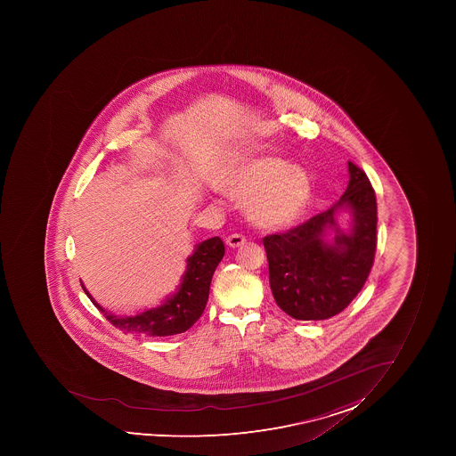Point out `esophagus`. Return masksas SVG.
I'll list each match as a JSON object with an SVG mask.
<instances>
[{
  "instance_id": "34e87169",
  "label": "esophagus",
  "mask_w": 456,
  "mask_h": 456,
  "mask_svg": "<svg viewBox=\"0 0 456 456\" xmlns=\"http://www.w3.org/2000/svg\"><path fill=\"white\" fill-rule=\"evenodd\" d=\"M245 236L240 235V233H233V235L227 236V240H225V242H227V245L229 247H232V248H236V247H240V245L245 244Z\"/></svg>"
}]
</instances>
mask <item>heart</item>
<instances>
[{
	"label": "heart",
	"instance_id": "obj_1",
	"mask_svg": "<svg viewBox=\"0 0 456 456\" xmlns=\"http://www.w3.org/2000/svg\"><path fill=\"white\" fill-rule=\"evenodd\" d=\"M238 198H248V214L257 224L280 229L297 220L311 199V178L300 167L276 156L248 159L227 181Z\"/></svg>",
	"mask_w": 456,
	"mask_h": 456
}]
</instances>
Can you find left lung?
I'll list each match as a JSON object with an SVG mask.
<instances>
[{
    "instance_id": "obj_1",
    "label": "left lung",
    "mask_w": 456,
    "mask_h": 456,
    "mask_svg": "<svg viewBox=\"0 0 456 456\" xmlns=\"http://www.w3.org/2000/svg\"><path fill=\"white\" fill-rule=\"evenodd\" d=\"M349 184L342 198L289 231L263 238L269 263V284L276 305L296 320L320 321L338 315L364 287L376 254L378 203L369 176L347 162ZM352 209L353 231L340 232L335 244L322 240L324 227L334 224L338 207Z\"/></svg>"
}]
</instances>
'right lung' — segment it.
<instances>
[{"instance_id": "1", "label": "right lung", "mask_w": 456, "mask_h": 456, "mask_svg": "<svg viewBox=\"0 0 456 456\" xmlns=\"http://www.w3.org/2000/svg\"><path fill=\"white\" fill-rule=\"evenodd\" d=\"M224 244L218 236L203 240L202 244L198 245L193 256L187 260L189 267L178 293L174 297L167 298V302L162 306L142 312L141 315L118 318L105 312L89 296L85 287L83 289L92 303L102 312L110 324H113L116 329H120L125 333L149 338H165L172 334L184 333L205 311L212 275L224 256Z\"/></svg>"}]
</instances>
